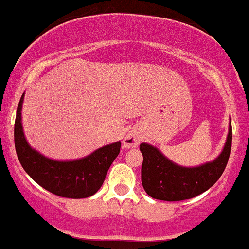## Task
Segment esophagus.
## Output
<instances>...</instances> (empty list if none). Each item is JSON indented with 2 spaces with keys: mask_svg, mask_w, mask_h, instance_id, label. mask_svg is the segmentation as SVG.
<instances>
[{
  "mask_svg": "<svg viewBox=\"0 0 249 249\" xmlns=\"http://www.w3.org/2000/svg\"><path fill=\"white\" fill-rule=\"evenodd\" d=\"M140 142V137L138 136L136 132H128L126 136H125L124 140H123V143H124V147L126 148H133L137 147L138 143Z\"/></svg>",
  "mask_w": 249,
  "mask_h": 249,
  "instance_id": "obj_1",
  "label": "esophagus"
}]
</instances>
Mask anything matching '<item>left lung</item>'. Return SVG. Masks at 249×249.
Instances as JSON below:
<instances>
[{
  "instance_id": "left-lung-1",
  "label": "left lung",
  "mask_w": 249,
  "mask_h": 249,
  "mask_svg": "<svg viewBox=\"0 0 249 249\" xmlns=\"http://www.w3.org/2000/svg\"><path fill=\"white\" fill-rule=\"evenodd\" d=\"M232 147V125L219 157L199 167H181L172 162L157 147L140 143L143 157L142 166V187L155 199L176 202L189 199L204 193L219 179L226 168Z\"/></svg>"
}]
</instances>
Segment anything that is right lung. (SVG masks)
I'll use <instances>...</instances> for the list:
<instances>
[{
    "label": "right lung",
    "instance_id": "right-lung-1",
    "mask_svg": "<svg viewBox=\"0 0 249 249\" xmlns=\"http://www.w3.org/2000/svg\"><path fill=\"white\" fill-rule=\"evenodd\" d=\"M24 94L15 121V148L22 167L30 178L50 193L66 198H86L96 194L107 173L121 152V142L96 149L88 157L73 161H56L41 155L26 142L22 126Z\"/></svg>",
    "mask_w": 249,
    "mask_h": 249
}]
</instances>
